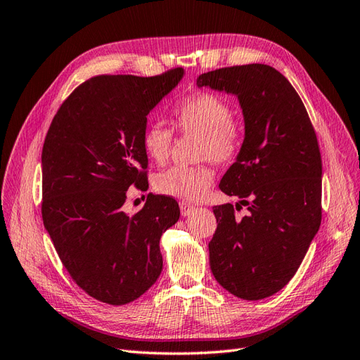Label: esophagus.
I'll return each instance as SVG.
<instances>
[{"label":"esophagus","instance_id":"34e87169","mask_svg":"<svg viewBox=\"0 0 360 360\" xmlns=\"http://www.w3.org/2000/svg\"><path fill=\"white\" fill-rule=\"evenodd\" d=\"M179 208H181V214L186 217V216H190L191 214V211H195V205H191V204H188V202H181L179 204Z\"/></svg>","mask_w":360,"mask_h":360}]
</instances>
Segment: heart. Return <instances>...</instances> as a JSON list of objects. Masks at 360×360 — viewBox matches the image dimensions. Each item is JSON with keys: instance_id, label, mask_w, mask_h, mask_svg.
Returning <instances> with one entry per match:
<instances>
[{"instance_id": "obj_1", "label": "heart", "mask_w": 360, "mask_h": 360, "mask_svg": "<svg viewBox=\"0 0 360 360\" xmlns=\"http://www.w3.org/2000/svg\"><path fill=\"white\" fill-rule=\"evenodd\" d=\"M172 123L182 134H196L198 160H211L224 165L236 160L242 147V129L233 118V108L213 92H196L179 100L172 109ZM173 141L172 129L150 123L144 129L141 146L147 158L156 164L167 161ZM214 181L208 164L167 169L155 174L153 188L164 196L198 200Z\"/></svg>"}]
</instances>
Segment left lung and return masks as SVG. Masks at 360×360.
I'll return each instance as SVG.
<instances>
[{"label": "left lung", "instance_id": "8db88e82", "mask_svg": "<svg viewBox=\"0 0 360 360\" xmlns=\"http://www.w3.org/2000/svg\"><path fill=\"white\" fill-rule=\"evenodd\" d=\"M198 86L234 94L243 110L245 140L219 188L248 205L213 208L217 229L208 243L217 283L257 301L290 281L321 225L322 161L315 129L298 92L263 63L208 71ZM240 205H236V210Z\"/></svg>", "mask_w": 360, "mask_h": 360}]
</instances>
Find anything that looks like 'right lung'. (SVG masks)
<instances>
[{
  "mask_svg": "<svg viewBox=\"0 0 360 360\" xmlns=\"http://www.w3.org/2000/svg\"><path fill=\"white\" fill-rule=\"evenodd\" d=\"M160 76H96L71 92L42 147V220L62 264L89 297L123 306L162 271L160 238L178 222V202L147 196L123 211L127 188L149 187L141 138L147 114L179 84Z\"/></svg>",
  "mask_w": 360,
  "mask_h": 360,
  "instance_id": "obj_1",
  "label": "right lung"
}]
</instances>
